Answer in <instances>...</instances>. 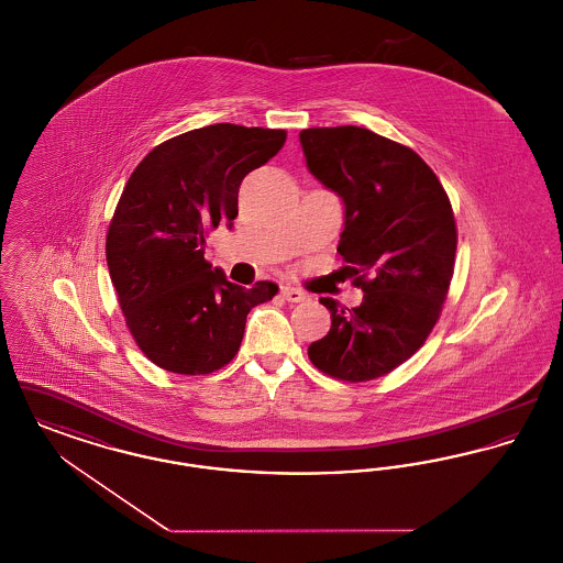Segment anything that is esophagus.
Instances as JSON below:
<instances>
[{
    "label": "esophagus",
    "mask_w": 563,
    "mask_h": 563,
    "mask_svg": "<svg viewBox=\"0 0 563 563\" xmlns=\"http://www.w3.org/2000/svg\"><path fill=\"white\" fill-rule=\"evenodd\" d=\"M280 295H283L287 301H291V303L306 301V299H308V295L303 294V291H299V289H295V287H289V285L280 287Z\"/></svg>",
    "instance_id": "34e87169"
}]
</instances>
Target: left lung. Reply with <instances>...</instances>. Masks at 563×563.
<instances>
[{
    "label": "left lung",
    "instance_id": "obj_1",
    "mask_svg": "<svg viewBox=\"0 0 563 563\" xmlns=\"http://www.w3.org/2000/svg\"><path fill=\"white\" fill-rule=\"evenodd\" d=\"M299 143L308 170L344 202L338 253L363 272L365 291L352 310L321 297L331 329L308 356L338 379H375L420 349L441 314L457 242L452 205L429 164L382 134L306 129Z\"/></svg>",
    "mask_w": 563,
    "mask_h": 563
}]
</instances>
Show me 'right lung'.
Segmentation results:
<instances>
[{
  "label": "right lung",
  "instance_id": "add662e5",
  "mask_svg": "<svg viewBox=\"0 0 563 563\" xmlns=\"http://www.w3.org/2000/svg\"><path fill=\"white\" fill-rule=\"evenodd\" d=\"M287 133L211 124L173 136L136 166L109 223V276L136 346L173 374H211L241 349L268 280L244 289L205 260L211 228L234 225L242 179Z\"/></svg>",
  "mask_w": 563,
  "mask_h": 563
}]
</instances>
